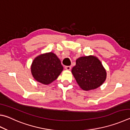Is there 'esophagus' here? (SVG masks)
Masks as SVG:
<instances>
[{
    "label": "esophagus",
    "instance_id": "esophagus-1",
    "mask_svg": "<svg viewBox=\"0 0 130 130\" xmlns=\"http://www.w3.org/2000/svg\"><path fill=\"white\" fill-rule=\"evenodd\" d=\"M65 69H67L68 70H70V69H71V66H66Z\"/></svg>",
    "mask_w": 130,
    "mask_h": 130
}]
</instances>
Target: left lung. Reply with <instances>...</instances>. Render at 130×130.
<instances>
[{
  "mask_svg": "<svg viewBox=\"0 0 130 130\" xmlns=\"http://www.w3.org/2000/svg\"><path fill=\"white\" fill-rule=\"evenodd\" d=\"M72 72L80 88L85 91L100 87L106 78V70L101 61L93 56L78 58Z\"/></svg>",
  "mask_w": 130,
  "mask_h": 130,
  "instance_id": "obj_1",
  "label": "left lung"
}]
</instances>
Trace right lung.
Masks as SVG:
<instances>
[{"label": "right lung", "mask_w": 130, "mask_h": 130, "mask_svg": "<svg viewBox=\"0 0 130 130\" xmlns=\"http://www.w3.org/2000/svg\"><path fill=\"white\" fill-rule=\"evenodd\" d=\"M62 70L60 60L52 52L37 56L31 65L33 77L44 85L51 84L57 79Z\"/></svg>", "instance_id": "1"}]
</instances>
